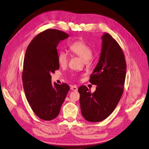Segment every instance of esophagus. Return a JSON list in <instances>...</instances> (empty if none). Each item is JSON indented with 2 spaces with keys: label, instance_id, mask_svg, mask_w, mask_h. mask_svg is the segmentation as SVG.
<instances>
[{
  "label": "esophagus",
  "instance_id": "obj_1",
  "mask_svg": "<svg viewBox=\"0 0 149 149\" xmlns=\"http://www.w3.org/2000/svg\"><path fill=\"white\" fill-rule=\"evenodd\" d=\"M70 88H71V90H72V91H75V92L78 91V87H77L75 86H71V87H70Z\"/></svg>",
  "mask_w": 149,
  "mask_h": 149
}]
</instances>
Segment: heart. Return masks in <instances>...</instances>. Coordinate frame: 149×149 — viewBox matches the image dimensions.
<instances>
[{"instance_id":"b5f03b06","label":"heart","mask_w":149,"mask_h":149,"mask_svg":"<svg viewBox=\"0 0 149 149\" xmlns=\"http://www.w3.org/2000/svg\"><path fill=\"white\" fill-rule=\"evenodd\" d=\"M71 51L76 56H78L83 60L88 61L92 57V51L87 43L82 40L77 41L70 46ZM57 61L61 67L66 66L68 63V56L65 51H61L57 56Z\"/></svg>"}]
</instances>
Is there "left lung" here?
<instances>
[{
  "mask_svg": "<svg viewBox=\"0 0 149 149\" xmlns=\"http://www.w3.org/2000/svg\"><path fill=\"white\" fill-rule=\"evenodd\" d=\"M99 61L89 80L97 86L91 93L81 86L78 88L82 116L91 122H101L114 111L123 91L127 65L123 52L117 41L108 33L102 37Z\"/></svg>",
  "mask_w": 149,
  "mask_h": 149,
  "instance_id": "1",
  "label": "left lung"
}]
</instances>
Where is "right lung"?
<instances>
[{"label":"right lung","mask_w":149,"mask_h":149,"mask_svg":"<svg viewBox=\"0 0 149 149\" xmlns=\"http://www.w3.org/2000/svg\"><path fill=\"white\" fill-rule=\"evenodd\" d=\"M69 35L56 29L37 35L27 47L24 59L22 82L32 109L41 119L51 120L58 115L70 87L51 82V73L59 68L57 47Z\"/></svg>","instance_id":"1"}]
</instances>
